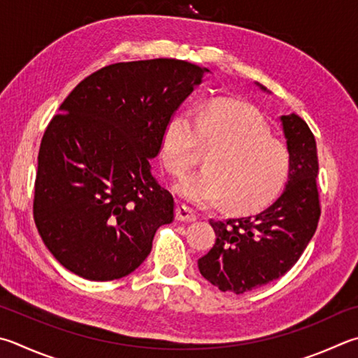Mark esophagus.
Masks as SVG:
<instances>
[{"label": "esophagus", "instance_id": "esophagus-1", "mask_svg": "<svg viewBox=\"0 0 358 358\" xmlns=\"http://www.w3.org/2000/svg\"><path fill=\"white\" fill-rule=\"evenodd\" d=\"M175 219L180 220V222H194V220L197 219V216L194 214V211L189 206L178 205L177 210H175Z\"/></svg>", "mask_w": 358, "mask_h": 358}]
</instances>
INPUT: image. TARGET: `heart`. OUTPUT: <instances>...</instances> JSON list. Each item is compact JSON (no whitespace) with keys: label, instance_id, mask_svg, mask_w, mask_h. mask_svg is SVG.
<instances>
[{"label":"heart","instance_id":"heart-1","mask_svg":"<svg viewBox=\"0 0 358 358\" xmlns=\"http://www.w3.org/2000/svg\"><path fill=\"white\" fill-rule=\"evenodd\" d=\"M203 145L211 150L206 171L175 185L197 206L224 201L227 210L253 213L272 203L287 185L291 159L287 147L271 139L257 109L238 101H216L196 113H178L164 129L162 161L173 175L196 164Z\"/></svg>","mask_w":358,"mask_h":358}]
</instances>
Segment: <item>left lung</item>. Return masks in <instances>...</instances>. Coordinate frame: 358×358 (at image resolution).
I'll use <instances>...</instances> for the list:
<instances>
[{
	"label": "left lung",
	"mask_w": 358,
	"mask_h": 358,
	"mask_svg": "<svg viewBox=\"0 0 358 358\" xmlns=\"http://www.w3.org/2000/svg\"><path fill=\"white\" fill-rule=\"evenodd\" d=\"M280 122L291 159L282 196L257 216L210 220L217 238L213 249L199 259V269L220 291L244 294L287 274L320 222L315 136L296 114L282 115Z\"/></svg>",
	"instance_id": "1"
}]
</instances>
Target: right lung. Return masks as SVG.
I'll return each instance as SVG.
<instances>
[{"label":"right lung","instance_id":"right-lung-1","mask_svg":"<svg viewBox=\"0 0 358 358\" xmlns=\"http://www.w3.org/2000/svg\"><path fill=\"white\" fill-rule=\"evenodd\" d=\"M206 71L166 57L117 62L84 78L64 100L38 148L32 205L37 230L64 268L108 282L148 257L175 208L150 158Z\"/></svg>","mask_w":358,"mask_h":358}]
</instances>
